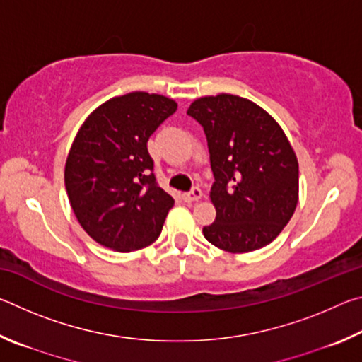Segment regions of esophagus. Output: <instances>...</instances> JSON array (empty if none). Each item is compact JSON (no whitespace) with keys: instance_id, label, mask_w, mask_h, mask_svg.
Returning <instances> with one entry per match:
<instances>
[{"instance_id":"1","label":"esophagus","mask_w":362,"mask_h":362,"mask_svg":"<svg viewBox=\"0 0 362 362\" xmlns=\"http://www.w3.org/2000/svg\"><path fill=\"white\" fill-rule=\"evenodd\" d=\"M201 196H203V193H201V189L199 188H193L192 192L185 193V194L182 196V198H183V201H185V203H193V201L201 199Z\"/></svg>"}]
</instances>
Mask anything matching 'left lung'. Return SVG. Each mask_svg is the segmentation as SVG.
I'll return each instance as SVG.
<instances>
[{"label":"left lung","instance_id":"8db88e82","mask_svg":"<svg viewBox=\"0 0 362 362\" xmlns=\"http://www.w3.org/2000/svg\"><path fill=\"white\" fill-rule=\"evenodd\" d=\"M187 113L203 126L216 179V222L204 226V238L231 254L265 247L298 203V161L289 139L272 115L244 97H201Z\"/></svg>","mask_w":362,"mask_h":362}]
</instances>
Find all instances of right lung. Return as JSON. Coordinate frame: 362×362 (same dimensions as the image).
Instances as JSON below:
<instances>
[{"instance_id":"right-lung-1","label":"right lung","mask_w":362,"mask_h":362,"mask_svg":"<svg viewBox=\"0 0 362 362\" xmlns=\"http://www.w3.org/2000/svg\"><path fill=\"white\" fill-rule=\"evenodd\" d=\"M175 100L137 90L97 107L65 163V188L83 230L100 246L132 252L158 240L174 198L158 187L146 142Z\"/></svg>"}]
</instances>
